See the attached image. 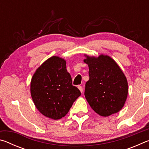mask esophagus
I'll list each match as a JSON object with an SVG mask.
<instances>
[{"instance_id": "34e87169", "label": "esophagus", "mask_w": 149, "mask_h": 149, "mask_svg": "<svg viewBox=\"0 0 149 149\" xmlns=\"http://www.w3.org/2000/svg\"><path fill=\"white\" fill-rule=\"evenodd\" d=\"M78 89H79V91L81 93H83V91H84V89H83V87H82V86H81V85H79V86H78Z\"/></svg>"}]
</instances>
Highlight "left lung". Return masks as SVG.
<instances>
[{"label": "left lung", "instance_id": "left-lung-1", "mask_svg": "<svg viewBox=\"0 0 149 149\" xmlns=\"http://www.w3.org/2000/svg\"><path fill=\"white\" fill-rule=\"evenodd\" d=\"M89 79L85 97L92 109L101 116L116 114L125 104L128 94L125 75L114 59L107 55L98 57L85 54Z\"/></svg>", "mask_w": 149, "mask_h": 149}]
</instances>
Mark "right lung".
Segmentation results:
<instances>
[{
    "label": "right lung",
    "mask_w": 149,
    "mask_h": 149,
    "mask_svg": "<svg viewBox=\"0 0 149 149\" xmlns=\"http://www.w3.org/2000/svg\"><path fill=\"white\" fill-rule=\"evenodd\" d=\"M30 91L37 110L52 120L64 117L81 95L80 91L72 85L65 60L56 56L45 60L36 70Z\"/></svg>",
    "instance_id": "add662e5"
}]
</instances>
